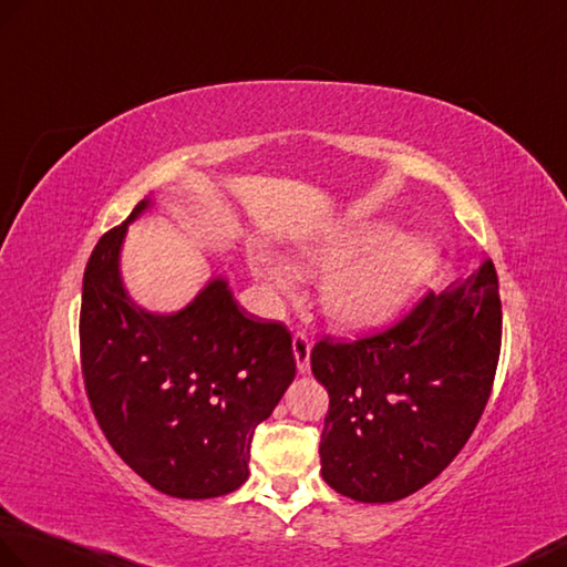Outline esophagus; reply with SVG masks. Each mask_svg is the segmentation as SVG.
<instances>
[{"label":"esophagus","instance_id":"1","mask_svg":"<svg viewBox=\"0 0 567 567\" xmlns=\"http://www.w3.org/2000/svg\"><path fill=\"white\" fill-rule=\"evenodd\" d=\"M292 352H295V360H297V372L309 374V370H311V340L305 333H297L292 338Z\"/></svg>","mask_w":567,"mask_h":567}]
</instances>
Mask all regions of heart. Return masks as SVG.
Wrapping results in <instances>:
<instances>
[{"instance_id": "obj_1", "label": "heart", "mask_w": 567, "mask_h": 567, "mask_svg": "<svg viewBox=\"0 0 567 567\" xmlns=\"http://www.w3.org/2000/svg\"><path fill=\"white\" fill-rule=\"evenodd\" d=\"M254 278L275 299L295 297L299 275H323L319 305L333 328L367 333L391 321L440 266L425 234H396L389 221H352L297 246L295 268L266 246L251 248Z\"/></svg>"}]
</instances>
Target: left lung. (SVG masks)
<instances>
[{"label":"left lung","instance_id":"obj_1","mask_svg":"<svg viewBox=\"0 0 567 567\" xmlns=\"http://www.w3.org/2000/svg\"><path fill=\"white\" fill-rule=\"evenodd\" d=\"M503 338L497 275L485 260L427 295L389 331L311 350L326 386L321 476L358 503H396L462 452L488 403Z\"/></svg>","mask_w":567,"mask_h":567}]
</instances>
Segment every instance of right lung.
Here are the masks:
<instances>
[{"mask_svg":"<svg viewBox=\"0 0 567 567\" xmlns=\"http://www.w3.org/2000/svg\"><path fill=\"white\" fill-rule=\"evenodd\" d=\"M152 205V195L140 200L86 262L84 384L105 440L152 488L219 497L248 478L254 430L292 384V338L278 321L248 319L221 275L178 311L140 307L125 289L121 251L127 227Z\"/></svg>","mask_w":567,"mask_h":567,"instance_id":"obj_1","label":"right lung"}]
</instances>
